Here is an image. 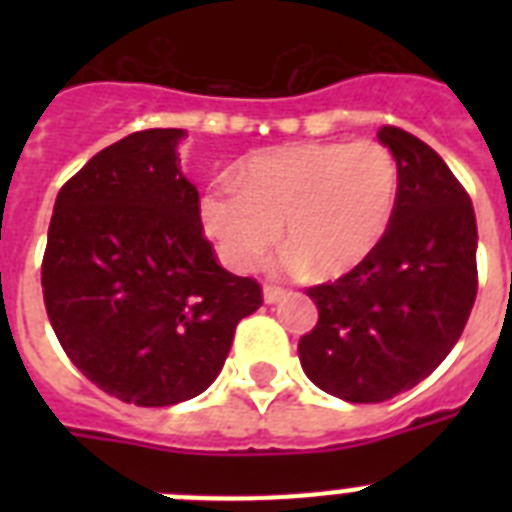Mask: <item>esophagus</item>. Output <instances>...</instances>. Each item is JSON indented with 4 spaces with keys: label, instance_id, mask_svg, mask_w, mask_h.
<instances>
[{
    "label": "esophagus",
    "instance_id": "obj_1",
    "mask_svg": "<svg viewBox=\"0 0 512 512\" xmlns=\"http://www.w3.org/2000/svg\"><path fill=\"white\" fill-rule=\"evenodd\" d=\"M284 297H287V292H284V289H279V287H263V300L268 305L281 303Z\"/></svg>",
    "mask_w": 512,
    "mask_h": 512
}]
</instances>
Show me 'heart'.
<instances>
[{"label": "heart", "instance_id": "1", "mask_svg": "<svg viewBox=\"0 0 512 512\" xmlns=\"http://www.w3.org/2000/svg\"><path fill=\"white\" fill-rule=\"evenodd\" d=\"M401 172L377 140L295 143L249 156L236 183L199 196V223L231 271L263 263L281 233L284 271L340 279L380 249L396 217Z\"/></svg>", "mask_w": 512, "mask_h": 512}]
</instances>
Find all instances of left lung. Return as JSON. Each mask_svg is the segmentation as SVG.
I'll return each instance as SVG.
<instances>
[{"mask_svg": "<svg viewBox=\"0 0 512 512\" xmlns=\"http://www.w3.org/2000/svg\"><path fill=\"white\" fill-rule=\"evenodd\" d=\"M401 172L396 217L364 265L308 289L319 324L297 353L313 385L350 404L414 388L457 345L476 303V212L441 156L398 127L377 130Z\"/></svg>", "mask_w": 512, "mask_h": 512, "instance_id": "left-lung-1", "label": "left lung"}]
</instances>
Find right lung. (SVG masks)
<instances>
[{
	"instance_id": "obj_1",
	"label": "right lung",
	"mask_w": 512,
	"mask_h": 512,
	"mask_svg": "<svg viewBox=\"0 0 512 512\" xmlns=\"http://www.w3.org/2000/svg\"><path fill=\"white\" fill-rule=\"evenodd\" d=\"M185 130L132 132L60 188L42 263L47 316L79 372L111 396L170 406L223 369L233 332L263 305L220 268L180 170Z\"/></svg>"
}]
</instances>
